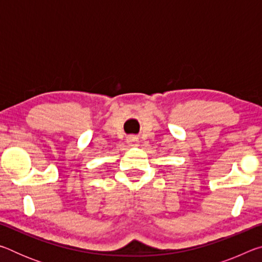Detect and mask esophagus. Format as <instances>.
<instances>
[{"label":"esophagus","instance_id":"1","mask_svg":"<svg viewBox=\"0 0 262 262\" xmlns=\"http://www.w3.org/2000/svg\"><path fill=\"white\" fill-rule=\"evenodd\" d=\"M127 143L129 147H137L139 145V139H137L136 136L132 135V136H128L127 137Z\"/></svg>","mask_w":262,"mask_h":262}]
</instances>
